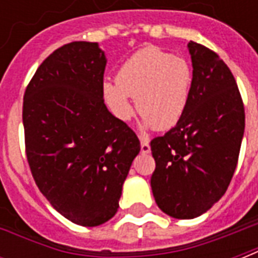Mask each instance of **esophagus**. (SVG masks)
Here are the masks:
<instances>
[{
	"instance_id": "esophagus-1",
	"label": "esophagus",
	"mask_w": 258,
	"mask_h": 258,
	"mask_svg": "<svg viewBox=\"0 0 258 258\" xmlns=\"http://www.w3.org/2000/svg\"><path fill=\"white\" fill-rule=\"evenodd\" d=\"M141 152H142V153H149V152H151V145H149V142L146 140H142V138H141Z\"/></svg>"
}]
</instances>
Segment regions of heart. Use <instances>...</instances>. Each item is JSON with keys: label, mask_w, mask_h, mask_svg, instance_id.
<instances>
[{"label": "heart", "mask_w": 258, "mask_h": 258, "mask_svg": "<svg viewBox=\"0 0 258 258\" xmlns=\"http://www.w3.org/2000/svg\"><path fill=\"white\" fill-rule=\"evenodd\" d=\"M192 70L186 60L146 47L133 53L120 69L116 81H106L103 99L114 117L128 121L134 114L133 98L144 125L168 130L184 116L190 96Z\"/></svg>", "instance_id": "obj_1"}]
</instances>
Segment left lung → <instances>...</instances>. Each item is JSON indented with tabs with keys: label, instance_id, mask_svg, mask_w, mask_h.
Returning a JSON list of instances; mask_svg holds the SVG:
<instances>
[{
	"label": "left lung",
	"instance_id": "8db88e82",
	"mask_svg": "<svg viewBox=\"0 0 258 258\" xmlns=\"http://www.w3.org/2000/svg\"><path fill=\"white\" fill-rule=\"evenodd\" d=\"M192 87L184 116L151 141V186L159 209L179 220L221 199L238 164L244 106L233 74L214 51L189 41Z\"/></svg>",
	"mask_w": 258,
	"mask_h": 258
}]
</instances>
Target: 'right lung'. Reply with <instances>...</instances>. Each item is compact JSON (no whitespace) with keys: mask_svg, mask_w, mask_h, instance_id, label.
I'll use <instances>...</instances> for the list:
<instances>
[{"mask_svg":"<svg viewBox=\"0 0 258 258\" xmlns=\"http://www.w3.org/2000/svg\"><path fill=\"white\" fill-rule=\"evenodd\" d=\"M106 58L73 41L48 56L23 98L27 162L38 189L74 224L96 227L118 209L138 137L103 102Z\"/></svg>","mask_w":258,"mask_h":258,"instance_id":"1","label":"right lung"}]
</instances>
